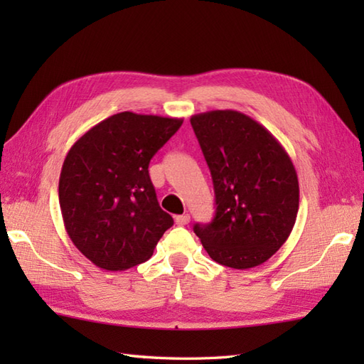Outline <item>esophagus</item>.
<instances>
[{
    "mask_svg": "<svg viewBox=\"0 0 364 364\" xmlns=\"http://www.w3.org/2000/svg\"><path fill=\"white\" fill-rule=\"evenodd\" d=\"M191 220L189 214H181V215H175V223L176 225H188Z\"/></svg>",
    "mask_w": 364,
    "mask_h": 364,
    "instance_id": "34e87169",
    "label": "esophagus"
}]
</instances>
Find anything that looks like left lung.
<instances>
[{"label":"left lung","mask_w":364,"mask_h":364,"mask_svg":"<svg viewBox=\"0 0 364 364\" xmlns=\"http://www.w3.org/2000/svg\"><path fill=\"white\" fill-rule=\"evenodd\" d=\"M191 125L215 194L213 222L196 223L194 233L219 264L257 267L286 242L296 223V167L261 123L239 111L196 114Z\"/></svg>","instance_id":"left-lung-1"}]
</instances>
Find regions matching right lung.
I'll return each mask as SVG.
<instances>
[{
  "label": "right lung",
  "instance_id": "add662e5",
  "mask_svg": "<svg viewBox=\"0 0 364 364\" xmlns=\"http://www.w3.org/2000/svg\"><path fill=\"white\" fill-rule=\"evenodd\" d=\"M183 119L119 112L84 133L68 150L59 178V205L68 237L105 270L149 259L172 215L161 210L150 159Z\"/></svg>",
  "mask_w": 364,
  "mask_h": 364
}]
</instances>
